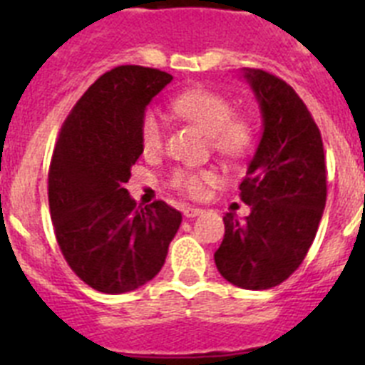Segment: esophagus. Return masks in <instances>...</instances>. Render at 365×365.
<instances>
[{"mask_svg":"<svg viewBox=\"0 0 365 365\" xmlns=\"http://www.w3.org/2000/svg\"><path fill=\"white\" fill-rule=\"evenodd\" d=\"M182 214H185V217L192 219V217H197V215L202 214L201 208H197V206H186L185 210H182Z\"/></svg>","mask_w":365,"mask_h":365,"instance_id":"obj_1","label":"esophagus"}]
</instances>
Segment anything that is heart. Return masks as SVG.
<instances>
[{
    "mask_svg": "<svg viewBox=\"0 0 365 365\" xmlns=\"http://www.w3.org/2000/svg\"><path fill=\"white\" fill-rule=\"evenodd\" d=\"M173 111L185 120L199 125L210 135L212 146L219 155L230 160L245 159L256 143V125L245 115H232L230 100L210 89H190L172 100ZM164 143V118L157 109H148L140 122V144L144 153H157ZM212 170L177 168L170 185L188 197L205 195L206 186L214 185Z\"/></svg>",
    "mask_w": 365,
    "mask_h": 365,
    "instance_id": "obj_1",
    "label": "heart"
}]
</instances>
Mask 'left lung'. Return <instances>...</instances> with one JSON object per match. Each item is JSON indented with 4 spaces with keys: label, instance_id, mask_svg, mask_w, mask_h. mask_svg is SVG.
Wrapping results in <instances>:
<instances>
[{
    "label": "left lung",
    "instance_id": "obj_1",
    "mask_svg": "<svg viewBox=\"0 0 365 365\" xmlns=\"http://www.w3.org/2000/svg\"><path fill=\"white\" fill-rule=\"evenodd\" d=\"M263 117V135L241 201L250 215L228 212L215 267L232 285L265 291L285 282L307 256L327 197L322 135L298 93L261 69H245Z\"/></svg>",
    "mask_w": 365,
    "mask_h": 365
}]
</instances>
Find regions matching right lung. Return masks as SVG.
I'll return each mask as SVG.
<instances>
[{
	"mask_svg": "<svg viewBox=\"0 0 365 365\" xmlns=\"http://www.w3.org/2000/svg\"><path fill=\"white\" fill-rule=\"evenodd\" d=\"M172 74L140 66L108 71L63 122L49 168L54 234L73 272L106 294L143 287L163 269L182 221L164 201L138 210L125 182L143 155L146 106Z\"/></svg>",
	"mask_w": 365,
	"mask_h": 365,
	"instance_id": "add662e5",
	"label": "right lung"
}]
</instances>
